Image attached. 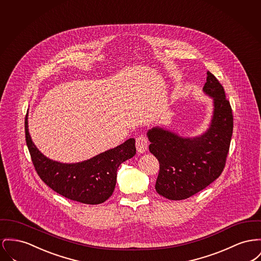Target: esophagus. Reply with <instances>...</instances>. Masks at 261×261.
<instances>
[{
  "mask_svg": "<svg viewBox=\"0 0 261 261\" xmlns=\"http://www.w3.org/2000/svg\"><path fill=\"white\" fill-rule=\"evenodd\" d=\"M148 146H149V140L146 136L141 135L136 138V148L139 153H145L148 150Z\"/></svg>",
  "mask_w": 261,
  "mask_h": 261,
  "instance_id": "obj_1",
  "label": "esophagus"
}]
</instances>
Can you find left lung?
<instances>
[{
  "mask_svg": "<svg viewBox=\"0 0 261 261\" xmlns=\"http://www.w3.org/2000/svg\"><path fill=\"white\" fill-rule=\"evenodd\" d=\"M203 91L214 99L209 129L199 137L182 138L164 130H149L150 152L160 164L156 192L169 200L189 198L216 180L227 162L233 118L223 86L207 72Z\"/></svg>",
  "mask_w": 261,
  "mask_h": 261,
  "instance_id": "1",
  "label": "left lung"
}]
</instances>
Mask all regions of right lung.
<instances>
[{"mask_svg":"<svg viewBox=\"0 0 261 261\" xmlns=\"http://www.w3.org/2000/svg\"><path fill=\"white\" fill-rule=\"evenodd\" d=\"M24 128L31 161L41 180L62 196L85 204L107 201L113 193L118 167L136 153L135 140L131 138L91 160L62 164L49 160L34 146L29 133L28 114Z\"/></svg>","mask_w":261,"mask_h":261,"instance_id":"add662e5","label":"right lung"}]
</instances>
